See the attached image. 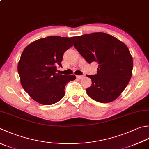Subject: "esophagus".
I'll list each match as a JSON object with an SVG mask.
<instances>
[{"mask_svg":"<svg viewBox=\"0 0 149 149\" xmlns=\"http://www.w3.org/2000/svg\"><path fill=\"white\" fill-rule=\"evenodd\" d=\"M76 77L77 78V79H83V78H84V75H76Z\"/></svg>","mask_w":149,"mask_h":149,"instance_id":"1","label":"esophagus"}]
</instances>
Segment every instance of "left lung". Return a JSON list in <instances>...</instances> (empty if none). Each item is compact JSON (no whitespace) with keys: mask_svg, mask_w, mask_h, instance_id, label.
<instances>
[{"mask_svg":"<svg viewBox=\"0 0 149 149\" xmlns=\"http://www.w3.org/2000/svg\"><path fill=\"white\" fill-rule=\"evenodd\" d=\"M75 49L90 64L98 63L97 74L86 75L92 85L86 89L93 100L106 103L116 100L132 76V57L127 46L117 38L103 32L72 37Z\"/></svg>","mask_w":149,"mask_h":149,"instance_id":"obj_1","label":"left lung"}]
</instances>
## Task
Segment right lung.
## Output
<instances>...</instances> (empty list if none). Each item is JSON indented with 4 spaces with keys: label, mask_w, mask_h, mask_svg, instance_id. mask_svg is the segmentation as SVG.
I'll use <instances>...</instances> for the list:
<instances>
[{
    "label": "right lung",
    "mask_w": 149,
    "mask_h": 149,
    "mask_svg": "<svg viewBox=\"0 0 149 149\" xmlns=\"http://www.w3.org/2000/svg\"><path fill=\"white\" fill-rule=\"evenodd\" d=\"M73 46L69 37L49 36L30 44L22 52L18 63V73L23 88L40 104L50 105L65 95L66 84L75 75L57 73V66L65 51Z\"/></svg>",
    "instance_id": "right-lung-1"
}]
</instances>
